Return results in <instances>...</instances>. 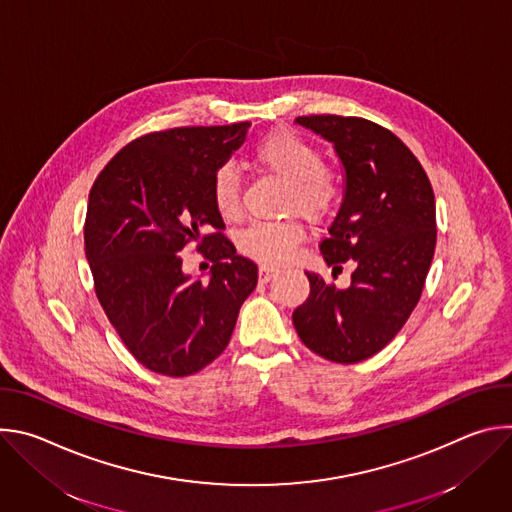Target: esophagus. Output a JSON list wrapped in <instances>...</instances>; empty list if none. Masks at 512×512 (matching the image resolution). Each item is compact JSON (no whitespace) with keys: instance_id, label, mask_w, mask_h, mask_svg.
I'll return each mask as SVG.
<instances>
[{"instance_id":"esophagus-1","label":"esophagus","mask_w":512,"mask_h":512,"mask_svg":"<svg viewBox=\"0 0 512 512\" xmlns=\"http://www.w3.org/2000/svg\"><path fill=\"white\" fill-rule=\"evenodd\" d=\"M275 275H277V269L267 267V265H261V267H259V281H261V283L271 281Z\"/></svg>"}]
</instances>
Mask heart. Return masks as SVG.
Listing matches in <instances>:
<instances>
[{
    "label": "heart",
    "mask_w": 512,
    "mask_h": 512,
    "mask_svg": "<svg viewBox=\"0 0 512 512\" xmlns=\"http://www.w3.org/2000/svg\"><path fill=\"white\" fill-rule=\"evenodd\" d=\"M253 158L265 170L285 180L283 208L300 210L312 221L330 216L340 200L338 178L322 166V154L314 143L294 131H273L263 137L253 152ZM210 198L216 212L223 218H235L241 208V178L233 166H221L210 182ZM306 231L296 218L283 221H255L247 225L239 237L243 255L279 265L287 261L302 243Z\"/></svg>",
    "instance_id": "obj_1"
}]
</instances>
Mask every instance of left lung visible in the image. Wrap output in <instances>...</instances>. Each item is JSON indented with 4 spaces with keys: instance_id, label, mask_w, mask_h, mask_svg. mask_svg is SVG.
Returning a JSON list of instances; mask_svg holds the SVG:
<instances>
[{
    "instance_id": "8db88e82",
    "label": "left lung",
    "mask_w": 512,
    "mask_h": 512,
    "mask_svg": "<svg viewBox=\"0 0 512 512\" xmlns=\"http://www.w3.org/2000/svg\"><path fill=\"white\" fill-rule=\"evenodd\" d=\"M296 123L328 139L344 166V198L320 251L334 269L348 259L356 269L346 289L306 271L310 296L291 318L312 352L352 364L385 348L417 306L435 251V198L389 129L340 115Z\"/></svg>"
}]
</instances>
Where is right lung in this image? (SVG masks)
Listing matches in <instances>:
<instances>
[{"mask_svg":"<svg viewBox=\"0 0 512 512\" xmlns=\"http://www.w3.org/2000/svg\"><path fill=\"white\" fill-rule=\"evenodd\" d=\"M249 123L176 127L141 135L97 176L85 221L95 294L145 369L188 377L221 354L257 285L210 198L214 172L245 141ZM194 242L213 261L208 280L181 271Z\"/></svg>","mask_w":512,"mask_h":512,"instance_id":"add662e5","label":"right lung"}]
</instances>
